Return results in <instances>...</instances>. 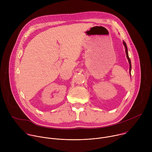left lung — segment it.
I'll list each match as a JSON object with an SVG mask.
<instances>
[{"mask_svg":"<svg viewBox=\"0 0 152 152\" xmlns=\"http://www.w3.org/2000/svg\"><path fill=\"white\" fill-rule=\"evenodd\" d=\"M123 45H124V48H125V51H126V56H127V59H128V61H129V66H130V67H129V70H130V73H131V59H130V58H129V55H128V53H127V46H126V42L123 41Z\"/></svg>","mask_w":152,"mask_h":152,"instance_id":"1","label":"left lung"}]
</instances>
